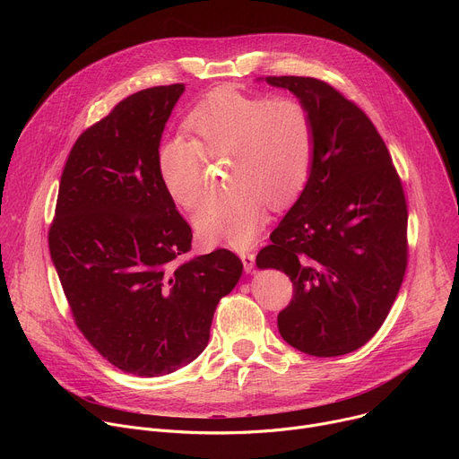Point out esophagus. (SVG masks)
Returning a JSON list of instances; mask_svg holds the SVG:
<instances>
[{
  "instance_id": "esophagus-1",
  "label": "esophagus",
  "mask_w": 459,
  "mask_h": 459,
  "mask_svg": "<svg viewBox=\"0 0 459 459\" xmlns=\"http://www.w3.org/2000/svg\"><path fill=\"white\" fill-rule=\"evenodd\" d=\"M239 257H241V261H243V269H245V273H252L254 264H255V255H254V252L243 250V252H239Z\"/></svg>"
}]
</instances>
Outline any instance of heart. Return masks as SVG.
Returning <instances> with one entry per match:
<instances>
[{"mask_svg": "<svg viewBox=\"0 0 459 459\" xmlns=\"http://www.w3.org/2000/svg\"><path fill=\"white\" fill-rule=\"evenodd\" d=\"M186 128L194 140L165 138L156 169L170 200L192 211L205 192L204 156L229 158L230 188L207 198L194 216L211 241L247 247L265 221V202L289 205L310 179L316 133L298 98L218 91L190 110Z\"/></svg>", "mask_w": 459, "mask_h": 459, "instance_id": "b5f03b06", "label": "heart"}]
</instances>
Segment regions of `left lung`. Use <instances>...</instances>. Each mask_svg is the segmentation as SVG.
Instances as JSON below:
<instances>
[{
    "instance_id": "left-lung-1",
    "label": "left lung",
    "mask_w": 459,
    "mask_h": 459,
    "mask_svg": "<svg viewBox=\"0 0 459 459\" xmlns=\"http://www.w3.org/2000/svg\"><path fill=\"white\" fill-rule=\"evenodd\" d=\"M314 121L310 179L261 248L257 269L283 271L294 298L278 314L294 349L333 358L363 347L383 325L407 269V202L385 142L367 114L329 83L267 76Z\"/></svg>"
}]
</instances>
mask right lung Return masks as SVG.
<instances>
[{"mask_svg": "<svg viewBox=\"0 0 459 459\" xmlns=\"http://www.w3.org/2000/svg\"><path fill=\"white\" fill-rule=\"evenodd\" d=\"M183 91H140L85 130L65 163L48 230L78 329L114 367L143 377L205 351L214 310L243 271L227 248L178 261L192 230L161 185L156 152Z\"/></svg>", "mask_w": 459, "mask_h": 459, "instance_id": "right-lung-1", "label": "right lung"}]
</instances>
